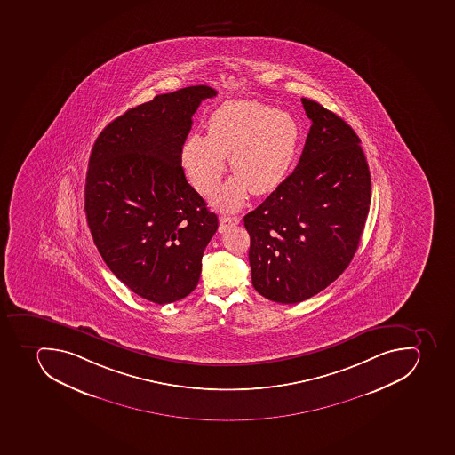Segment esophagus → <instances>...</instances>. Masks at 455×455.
<instances>
[{
	"label": "esophagus",
	"instance_id": "esophagus-1",
	"mask_svg": "<svg viewBox=\"0 0 455 455\" xmlns=\"http://www.w3.org/2000/svg\"><path fill=\"white\" fill-rule=\"evenodd\" d=\"M241 218L239 216H223L220 218V225H219V232L223 233L232 228V226L239 225Z\"/></svg>",
	"mask_w": 455,
	"mask_h": 455
}]
</instances>
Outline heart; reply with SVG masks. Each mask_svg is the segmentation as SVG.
<instances>
[{"mask_svg":"<svg viewBox=\"0 0 455 455\" xmlns=\"http://www.w3.org/2000/svg\"><path fill=\"white\" fill-rule=\"evenodd\" d=\"M207 134H191L181 148V164L203 195L220 186L229 158L235 176L213 197L220 211H236L253 195L283 183L297 153L299 130L288 112L256 100H230L209 116Z\"/></svg>","mask_w":455,"mask_h":455,"instance_id":"obj_1","label":"heart"}]
</instances>
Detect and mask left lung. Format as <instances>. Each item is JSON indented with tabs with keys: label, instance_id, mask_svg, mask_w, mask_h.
<instances>
[{
	"label": "left lung",
	"instance_id": "obj_1",
	"mask_svg": "<svg viewBox=\"0 0 455 455\" xmlns=\"http://www.w3.org/2000/svg\"><path fill=\"white\" fill-rule=\"evenodd\" d=\"M311 119L292 174L243 218L252 283L297 304L329 287L352 262L371 207V172L352 126L302 98Z\"/></svg>",
	"mask_w": 455,
	"mask_h": 455
}]
</instances>
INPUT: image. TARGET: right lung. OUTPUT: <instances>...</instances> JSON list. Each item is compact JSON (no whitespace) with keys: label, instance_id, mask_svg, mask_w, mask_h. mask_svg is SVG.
I'll return each instance as SVG.
<instances>
[{"label":"right lung","instance_id":"obj_1","mask_svg":"<svg viewBox=\"0 0 455 455\" xmlns=\"http://www.w3.org/2000/svg\"><path fill=\"white\" fill-rule=\"evenodd\" d=\"M216 93L197 84L131 108L103 128L89 158L84 212L96 248L121 283L156 304L197 287L218 230L180 158L191 116Z\"/></svg>","mask_w":455,"mask_h":455}]
</instances>
